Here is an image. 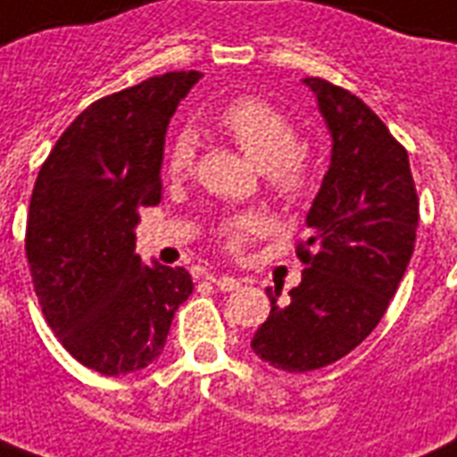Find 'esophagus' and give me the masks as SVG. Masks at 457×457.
I'll return each mask as SVG.
<instances>
[{"instance_id": "obj_1", "label": "esophagus", "mask_w": 457, "mask_h": 457, "mask_svg": "<svg viewBox=\"0 0 457 457\" xmlns=\"http://www.w3.org/2000/svg\"><path fill=\"white\" fill-rule=\"evenodd\" d=\"M208 280H211V283H213L220 292H235V290H239V285H242L239 280H235V278H229V275H220V278L211 275Z\"/></svg>"}]
</instances>
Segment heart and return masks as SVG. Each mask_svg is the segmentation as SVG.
Wrapping results in <instances>:
<instances>
[{"label": "heart", "mask_w": 457, "mask_h": 457, "mask_svg": "<svg viewBox=\"0 0 457 457\" xmlns=\"http://www.w3.org/2000/svg\"><path fill=\"white\" fill-rule=\"evenodd\" d=\"M218 129L228 136L239 151L261 167V177L268 191L287 204H297L312 191L313 165L312 148L297 138L295 121L263 97L244 96L228 103L218 112ZM194 141L189 134L174 138L165 155V170L172 179H182L194 170ZM268 218L259 211L229 215L218 225V239L228 249L242 252L246 242L263 235Z\"/></svg>", "instance_id": "heart-1"}]
</instances>
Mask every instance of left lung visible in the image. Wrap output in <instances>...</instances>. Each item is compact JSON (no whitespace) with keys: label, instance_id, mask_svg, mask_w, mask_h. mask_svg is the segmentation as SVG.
I'll return each mask as SVG.
<instances>
[{"label":"left lung","instance_id":"1","mask_svg":"<svg viewBox=\"0 0 457 457\" xmlns=\"http://www.w3.org/2000/svg\"><path fill=\"white\" fill-rule=\"evenodd\" d=\"M304 83L326 117L333 155L306 215L309 237L295 246L302 283L287 302L280 287L266 290L270 316L252 337L261 360L292 374L328 367L378 326L420 225L405 145L350 90L319 76Z\"/></svg>","mask_w":457,"mask_h":457}]
</instances>
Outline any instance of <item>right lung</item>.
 <instances>
[{"label":"right lung","instance_id":"right-lung-1","mask_svg":"<svg viewBox=\"0 0 457 457\" xmlns=\"http://www.w3.org/2000/svg\"><path fill=\"white\" fill-rule=\"evenodd\" d=\"M198 71H170L104 96L76 117L37 172L26 259L45 319L83 367L104 376L158 360L189 270L144 266L138 211L160 204L170 117Z\"/></svg>","mask_w":457,"mask_h":457}]
</instances>
